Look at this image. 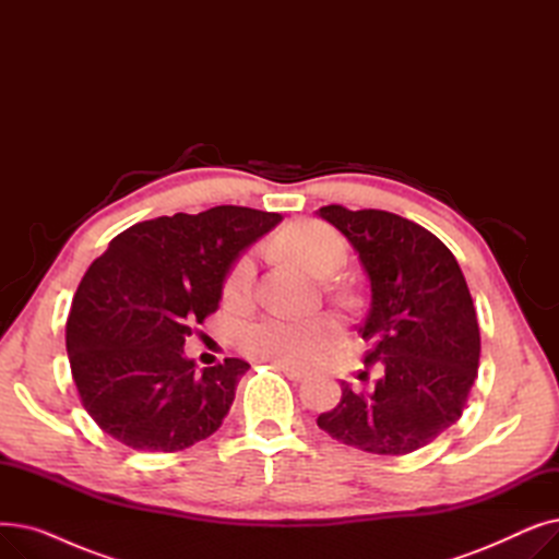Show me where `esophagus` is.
<instances>
[{"label": "esophagus", "mask_w": 559, "mask_h": 559, "mask_svg": "<svg viewBox=\"0 0 559 559\" xmlns=\"http://www.w3.org/2000/svg\"><path fill=\"white\" fill-rule=\"evenodd\" d=\"M278 371H283L289 380H297V383H299V380H304V378H308V373L306 371H301V369H295V367H287V365H274Z\"/></svg>", "instance_id": "obj_1"}]
</instances>
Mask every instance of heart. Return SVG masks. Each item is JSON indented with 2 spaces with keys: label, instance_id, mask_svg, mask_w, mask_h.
<instances>
[{
  "label": "heart",
  "instance_id": "heart-1",
  "mask_svg": "<svg viewBox=\"0 0 559 559\" xmlns=\"http://www.w3.org/2000/svg\"><path fill=\"white\" fill-rule=\"evenodd\" d=\"M278 249L299 267L312 274H333L344 262V242L340 235L319 222H304L287 228L278 238ZM253 258L245 255L226 278L224 297L240 304L247 299L253 278ZM337 337V324L331 317L289 319L267 314L249 321L238 333L242 354L253 360L287 367H310L326 354Z\"/></svg>",
  "mask_w": 559,
  "mask_h": 559
}]
</instances>
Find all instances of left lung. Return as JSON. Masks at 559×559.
I'll use <instances>...</instances> for the list:
<instances>
[{
    "label": "left lung",
    "mask_w": 559,
    "mask_h": 559,
    "mask_svg": "<svg viewBox=\"0 0 559 559\" xmlns=\"http://www.w3.org/2000/svg\"><path fill=\"white\" fill-rule=\"evenodd\" d=\"M317 215L362 262L371 292L365 362L385 367L369 394L342 383L340 403L317 426L367 453H413L462 417L478 376L480 329L464 274L442 240L405 217L335 203Z\"/></svg>",
    "instance_id": "left-lung-1"
}]
</instances>
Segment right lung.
Instances as JSON below:
<instances>
[{"mask_svg": "<svg viewBox=\"0 0 559 559\" xmlns=\"http://www.w3.org/2000/svg\"><path fill=\"white\" fill-rule=\"evenodd\" d=\"M283 217L215 205L133 224L87 267L66 346L83 407L135 451H183L228 415L249 362L197 369L186 337L213 314L233 262Z\"/></svg>", "mask_w": 559, "mask_h": 559, "instance_id": "obj_1", "label": "right lung"}]
</instances>
